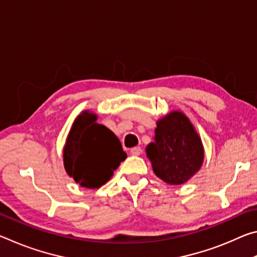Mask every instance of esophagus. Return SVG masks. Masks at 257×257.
Listing matches in <instances>:
<instances>
[{
  "instance_id": "34e87169",
  "label": "esophagus",
  "mask_w": 257,
  "mask_h": 257,
  "mask_svg": "<svg viewBox=\"0 0 257 257\" xmlns=\"http://www.w3.org/2000/svg\"><path fill=\"white\" fill-rule=\"evenodd\" d=\"M142 152H143V150L139 146H136V147H134V149L130 150V153H132V155H135V156L141 155Z\"/></svg>"
}]
</instances>
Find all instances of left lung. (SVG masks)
Masks as SVG:
<instances>
[{"instance_id": "1", "label": "left lung", "mask_w": 257, "mask_h": 257, "mask_svg": "<svg viewBox=\"0 0 257 257\" xmlns=\"http://www.w3.org/2000/svg\"><path fill=\"white\" fill-rule=\"evenodd\" d=\"M146 155L160 179L181 185L201 169L204 149L189 119L180 111H172L156 122L154 142L147 145Z\"/></svg>"}]
</instances>
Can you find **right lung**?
I'll return each instance as SVG.
<instances>
[{
	"instance_id": "right-lung-1",
	"label": "right lung",
	"mask_w": 257,
	"mask_h": 257,
	"mask_svg": "<svg viewBox=\"0 0 257 257\" xmlns=\"http://www.w3.org/2000/svg\"><path fill=\"white\" fill-rule=\"evenodd\" d=\"M96 120L95 113H80L63 149L68 175L81 187L92 189L110 180L113 171L127 158L119 138L105 125L96 123Z\"/></svg>"
}]
</instances>
